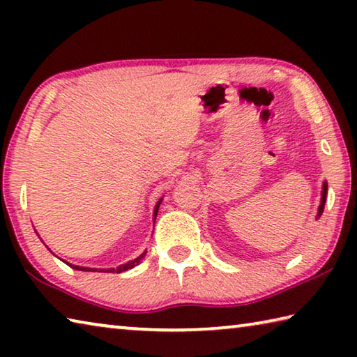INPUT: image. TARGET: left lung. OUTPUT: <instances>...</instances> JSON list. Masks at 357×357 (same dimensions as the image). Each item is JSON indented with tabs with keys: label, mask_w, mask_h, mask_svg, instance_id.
<instances>
[{
	"label": "left lung",
	"mask_w": 357,
	"mask_h": 357,
	"mask_svg": "<svg viewBox=\"0 0 357 357\" xmlns=\"http://www.w3.org/2000/svg\"><path fill=\"white\" fill-rule=\"evenodd\" d=\"M326 195H328V183H323V190H321V203H319L318 206V214H317V219H319V215L323 214L324 211V203H326Z\"/></svg>",
	"instance_id": "1"
}]
</instances>
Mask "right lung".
Masks as SVG:
<instances>
[{"label":"right lung","instance_id":"add662e5","mask_svg":"<svg viewBox=\"0 0 357 357\" xmlns=\"http://www.w3.org/2000/svg\"><path fill=\"white\" fill-rule=\"evenodd\" d=\"M160 203H162V198L159 202L155 203V208H154V214H153V220L155 222V217H157V213H159V208H160ZM144 255H146V250H144L140 257H137V258H134V259H130V261H128V263H124V264H119V266H116V268H108V269H98V268H84V266H77V264H70V263H68V261H63L66 263V264H69L70 268H74V269H77V271H91V273H123V271H128V269H132L134 268V266H137V264H140L142 263V259L144 258Z\"/></svg>","mask_w":357,"mask_h":357}]
</instances>
